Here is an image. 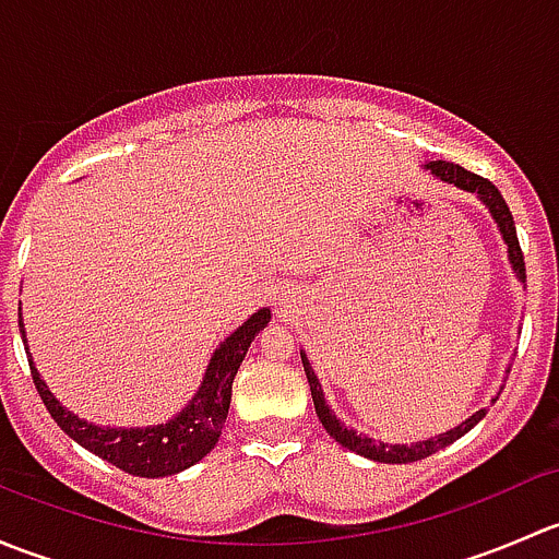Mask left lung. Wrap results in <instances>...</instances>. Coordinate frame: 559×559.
Here are the masks:
<instances>
[{"instance_id":"1","label":"left lung","mask_w":559,"mask_h":559,"mask_svg":"<svg viewBox=\"0 0 559 559\" xmlns=\"http://www.w3.org/2000/svg\"><path fill=\"white\" fill-rule=\"evenodd\" d=\"M421 170H427L432 175L436 180H441V183L447 186H454V189L460 191H467V194L476 197L478 202H481L484 207L489 211V216H492V222L498 224V233L500 238H503L506 248H509V264L511 270H514L516 281L524 286V257H522V248H520V240H516V227H514V216H511L509 205H506L503 194H500L498 189H495L492 183H489L487 178H478V175L467 173L465 167L460 165H452V162H427V165H421ZM300 357H302V368H306V376H308V384H311V397H313V408H316V416H319V421L324 425V430L330 432V438H335L337 443H341L343 449H348V452L359 454V456H368V460L373 462H386V465H405V462H419L425 460V456L441 452V449L452 447L456 438H462L465 432H471L473 427L478 425V421L487 416V408L476 411L473 416H467L465 421H460V425L452 427V430L447 432H438L436 438H425V441H416V443H384V441H376V438L365 436V432L354 430V427L343 425L341 419L335 416V411L326 405V397H324V389H321V381L319 376L313 373V365L311 359H308V354L300 348ZM511 370V368H509ZM506 370V373H509ZM498 397H492V403Z\"/></svg>"}]
</instances>
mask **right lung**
I'll return each mask as SVG.
<instances>
[{
    "mask_svg": "<svg viewBox=\"0 0 559 559\" xmlns=\"http://www.w3.org/2000/svg\"><path fill=\"white\" fill-rule=\"evenodd\" d=\"M270 316H273L270 308H259L257 313L248 316L233 335L224 337L216 352L211 354V362H207L205 376H202L194 397L173 419L148 427H105L81 419L72 411H67L35 368L29 343H26V326L21 316L19 326L26 354H29L32 379H35L39 397H43L45 408L53 416L56 425L72 441L81 443L92 454L103 456L110 465L121 467V471L140 478H162L175 476V473L191 467L202 456L211 454V449L218 443L222 427L229 414L235 376H238V368L243 365L253 337L259 335V330H264L270 324Z\"/></svg>",
    "mask_w": 559,
    "mask_h": 559,
    "instance_id": "obj_1",
    "label": "right lung"
}]
</instances>
